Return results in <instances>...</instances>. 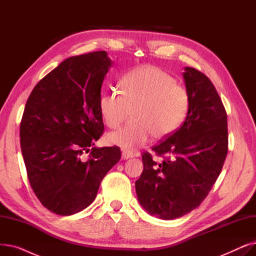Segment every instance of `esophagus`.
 I'll return each mask as SVG.
<instances>
[{"mask_svg":"<svg viewBox=\"0 0 256 256\" xmlns=\"http://www.w3.org/2000/svg\"><path fill=\"white\" fill-rule=\"evenodd\" d=\"M135 156H138V154H134L132 152H130V150H124L122 152V158H124V160L130 158Z\"/></svg>","mask_w":256,"mask_h":256,"instance_id":"1","label":"esophagus"}]
</instances>
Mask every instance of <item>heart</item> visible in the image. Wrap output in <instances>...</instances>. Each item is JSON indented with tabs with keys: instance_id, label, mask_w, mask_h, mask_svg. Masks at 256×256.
Instances as JSON below:
<instances>
[{
	"instance_id": "b5f03b06",
	"label": "heart",
	"mask_w": 256,
	"mask_h": 256,
	"mask_svg": "<svg viewBox=\"0 0 256 256\" xmlns=\"http://www.w3.org/2000/svg\"><path fill=\"white\" fill-rule=\"evenodd\" d=\"M189 96L184 87L158 67L142 65L126 72L120 80V91L108 90L100 98V111L104 124L121 130L110 134L106 141L124 150L145 144L152 135L162 139L176 130L184 120Z\"/></svg>"
}]
</instances>
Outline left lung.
<instances>
[{
  "mask_svg": "<svg viewBox=\"0 0 256 256\" xmlns=\"http://www.w3.org/2000/svg\"><path fill=\"white\" fill-rule=\"evenodd\" d=\"M189 108L182 126L152 150L156 163L142 156L143 172L135 182L140 204L160 219L172 220L200 206L220 176L228 152L227 115L219 94L202 72L184 67Z\"/></svg>",
  "mask_w": 256,
  "mask_h": 256,
  "instance_id": "1",
  "label": "left lung"
}]
</instances>
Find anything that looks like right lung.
<instances>
[{
	"instance_id": "1",
	"label": "right lung",
	"mask_w": 256,
	"mask_h": 256,
	"mask_svg": "<svg viewBox=\"0 0 256 256\" xmlns=\"http://www.w3.org/2000/svg\"><path fill=\"white\" fill-rule=\"evenodd\" d=\"M111 65L104 50L70 57L26 100L20 130L26 174L42 204L60 216L89 206L121 158L117 146L93 147L104 132L100 89Z\"/></svg>"
}]
</instances>
